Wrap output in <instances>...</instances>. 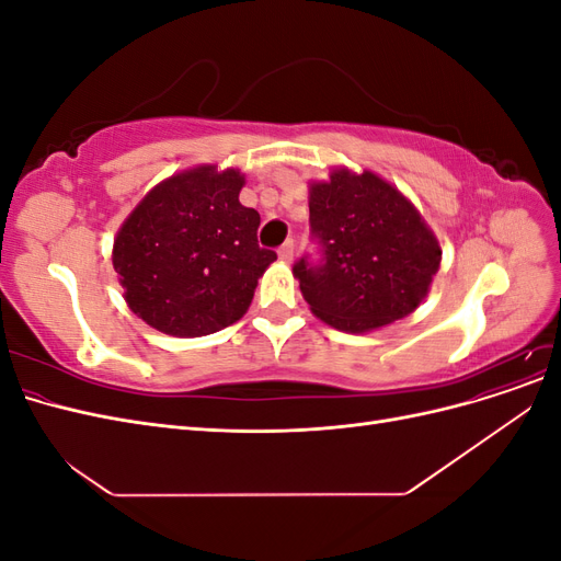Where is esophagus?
Segmentation results:
<instances>
[{
  "mask_svg": "<svg viewBox=\"0 0 561 561\" xmlns=\"http://www.w3.org/2000/svg\"><path fill=\"white\" fill-rule=\"evenodd\" d=\"M293 254H295V241L287 239V241L278 248V257H280L283 262H293Z\"/></svg>",
  "mask_w": 561,
  "mask_h": 561,
  "instance_id": "obj_1",
  "label": "esophagus"
}]
</instances>
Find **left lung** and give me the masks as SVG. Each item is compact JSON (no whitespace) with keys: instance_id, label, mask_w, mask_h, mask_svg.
I'll use <instances>...</instances> for the list:
<instances>
[{"instance_id":"8db88e82","label":"left lung","mask_w":561,"mask_h":561,"mask_svg":"<svg viewBox=\"0 0 561 561\" xmlns=\"http://www.w3.org/2000/svg\"><path fill=\"white\" fill-rule=\"evenodd\" d=\"M311 233L322 262L293 268L313 316L348 334L381 330L419 309L443 262L426 219L371 171L334 168L309 182Z\"/></svg>"}]
</instances>
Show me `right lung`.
<instances>
[{"label": "right lung", "mask_w": 561, "mask_h": 561, "mask_svg": "<svg viewBox=\"0 0 561 561\" xmlns=\"http://www.w3.org/2000/svg\"><path fill=\"white\" fill-rule=\"evenodd\" d=\"M239 168L203 163L161 180L114 236L112 264L128 309L171 336L241 320L276 252L257 245L260 213L241 206Z\"/></svg>", "instance_id": "1"}]
</instances>
